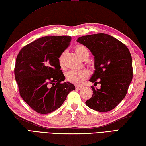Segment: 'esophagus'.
I'll list each match as a JSON object with an SVG mask.
<instances>
[{
  "label": "esophagus",
  "mask_w": 146,
  "mask_h": 146,
  "mask_svg": "<svg viewBox=\"0 0 146 146\" xmlns=\"http://www.w3.org/2000/svg\"><path fill=\"white\" fill-rule=\"evenodd\" d=\"M82 88V86H76V90H81Z\"/></svg>",
  "instance_id": "obj_1"
}]
</instances>
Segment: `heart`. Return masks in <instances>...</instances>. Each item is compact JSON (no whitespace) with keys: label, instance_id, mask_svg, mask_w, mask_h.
I'll return each instance as SVG.
<instances>
[{"label":"heart","instance_id":"obj_1","mask_svg":"<svg viewBox=\"0 0 146 146\" xmlns=\"http://www.w3.org/2000/svg\"><path fill=\"white\" fill-rule=\"evenodd\" d=\"M75 51L78 56L83 59L89 56V51L88 48L83 45H77L75 47ZM65 52H63L58 58V62L60 67L64 66L63 59ZM89 71L86 69L71 70L68 71L66 74V77L68 81H69L76 85H82L86 79L89 76Z\"/></svg>","mask_w":146,"mask_h":146}]
</instances>
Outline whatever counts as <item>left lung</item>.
Masks as SVG:
<instances>
[{
  "instance_id": "left-lung-1",
  "label": "left lung",
  "mask_w": 146,
  "mask_h": 146,
  "mask_svg": "<svg viewBox=\"0 0 146 146\" xmlns=\"http://www.w3.org/2000/svg\"><path fill=\"white\" fill-rule=\"evenodd\" d=\"M94 56L95 70L90 81L100 83V88L92 86V97L85 102L99 112L113 110L127 92L133 76L132 56L127 47L107 34L98 33L78 38Z\"/></svg>"
}]
</instances>
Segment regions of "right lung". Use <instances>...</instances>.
<instances>
[{
  "mask_svg": "<svg viewBox=\"0 0 146 146\" xmlns=\"http://www.w3.org/2000/svg\"><path fill=\"white\" fill-rule=\"evenodd\" d=\"M69 36H45L21 49L14 68L19 94L31 108L47 114L61 107L75 89L61 70L58 58L70 44Z\"/></svg>",
  "mask_w": 146,
  "mask_h": 146,
  "instance_id": "1",
  "label": "right lung"
}]
</instances>
